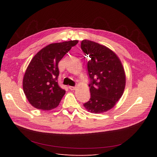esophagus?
<instances>
[{
    "label": "esophagus",
    "instance_id": "34e87169",
    "mask_svg": "<svg viewBox=\"0 0 157 157\" xmlns=\"http://www.w3.org/2000/svg\"><path fill=\"white\" fill-rule=\"evenodd\" d=\"M69 88L71 90H74L76 88V87H75V86H69Z\"/></svg>",
    "mask_w": 157,
    "mask_h": 157
}]
</instances>
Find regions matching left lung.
<instances>
[{
  "label": "left lung",
  "instance_id": "1",
  "mask_svg": "<svg viewBox=\"0 0 157 157\" xmlns=\"http://www.w3.org/2000/svg\"><path fill=\"white\" fill-rule=\"evenodd\" d=\"M80 47L90 57L87 69L90 98L84 106L91 113L105 112L115 106L124 92V68L117 55L105 46L84 40Z\"/></svg>",
  "mask_w": 157,
  "mask_h": 157
}]
</instances>
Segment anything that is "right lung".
<instances>
[{
	"label": "right lung",
	"instance_id": "1",
	"mask_svg": "<svg viewBox=\"0 0 157 157\" xmlns=\"http://www.w3.org/2000/svg\"><path fill=\"white\" fill-rule=\"evenodd\" d=\"M78 40L46 46L33 57L23 80V88L31 105L42 110H51L59 105L65 90L58 82L59 61Z\"/></svg>",
	"mask_w": 157,
	"mask_h": 157
}]
</instances>
